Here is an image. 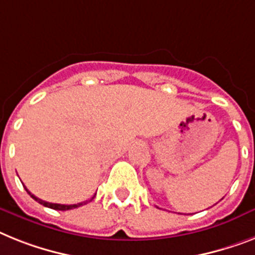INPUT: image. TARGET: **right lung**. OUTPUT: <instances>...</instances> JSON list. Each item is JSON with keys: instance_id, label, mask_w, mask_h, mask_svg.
I'll return each instance as SVG.
<instances>
[{"instance_id": "1", "label": "right lung", "mask_w": 255, "mask_h": 255, "mask_svg": "<svg viewBox=\"0 0 255 255\" xmlns=\"http://www.w3.org/2000/svg\"><path fill=\"white\" fill-rule=\"evenodd\" d=\"M26 190H27V189H26ZM27 193H28V194L31 195V197H32V198L35 199V201L39 202L40 205L45 206V207L53 208V210H60V211H66V210H71V208H77V207H79V206H83V205H86V203H88V201L81 202V203H77V205H60V203H49V202H45V201H43V199H39V198H37V197H35V195H33V194H31V193H29L28 190H27ZM94 198H95V195H94V197H92L91 199H90V202H91Z\"/></svg>"}]
</instances>
